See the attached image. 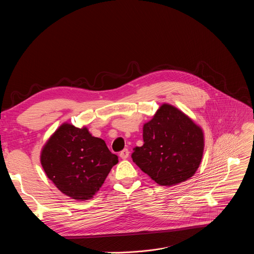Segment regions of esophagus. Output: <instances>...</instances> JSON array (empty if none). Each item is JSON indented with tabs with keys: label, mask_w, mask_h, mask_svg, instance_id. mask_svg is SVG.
Returning a JSON list of instances; mask_svg holds the SVG:
<instances>
[{
	"label": "esophagus",
	"mask_w": 254,
	"mask_h": 254,
	"mask_svg": "<svg viewBox=\"0 0 254 254\" xmlns=\"http://www.w3.org/2000/svg\"><path fill=\"white\" fill-rule=\"evenodd\" d=\"M128 156H129V152H128V150H127V149H125L124 151H122V152L120 153V157H121L123 160L127 159V158H128Z\"/></svg>",
	"instance_id": "obj_1"
}]
</instances>
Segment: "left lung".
Wrapping results in <instances>:
<instances>
[{
	"label": "left lung",
	"mask_w": 254,
	"mask_h": 254,
	"mask_svg": "<svg viewBox=\"0 0 254 254\" xmlns=\"http://www.w3.org/2000/svg\"><path fill=\"white\" fill-rule=\"evenodd\" d=\"M143 144L131 155L133 163L161 186H175L194 176L204 152L200 126L176 106L163 103L142 127Z\"/></svg>",
	"instance_id": "obj_1"
}]
</instances>
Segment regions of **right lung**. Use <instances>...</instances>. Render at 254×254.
Wrapping results in <instances>:
<instances>
[{"label": "right lung", "mask_w": 254, "mask_h": 254, "mask_svg": "<svg viewBox=\"0 0 254 254\" xmlns=\"http://www.w3.org/2000/svg\"><path fill=\"white\" fill-rule=\"evenodd\" d=\"M40 162L61 193L85 201L97 193L119 159L86 127L79 128L64 123L45 142Z\"/></svg>", "instance_id": "right-lung-1"}]
</instances>
